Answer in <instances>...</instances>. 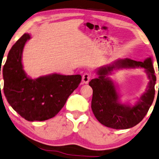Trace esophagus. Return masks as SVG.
Returning a JSON list of instances; mask_svg holds the SVG:
<instances>
[{"label": "esophagus", "instance_id": "esophagus-1", "mask_svg": "<svg viewBox=\"0 0 159 159\" xmlns=\"http://www.w3.org/2000/svg\"><path fill=\"white\" fill-rule=\"evenodd\" d=\"M92 75L89 72H85L84 75H82V82L84 83V84H87L88 82H89L90 79H91Z\"/></svg>", "mask_w": 159, "mask_h": 159}]
</instances>
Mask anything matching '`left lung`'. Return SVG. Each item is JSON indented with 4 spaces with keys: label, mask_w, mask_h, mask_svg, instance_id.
<instances>
[{
    "label": "left lung",
    "mask_w": 159,
    "mask_h": 159,
    "mask_svg": "<svg viewBox=\"0 0 159 159\" xmlns=\"http://www.w3.org/2000/svg\"><path fill=\"white\" fill-rule=\"evenodd\" d=\"M123 68H143L150 80L146 92L134 106L120 103L113 82L107 77L113 70ZM154 73L151 57L143 62L129 58L119 59L111 65L100 67L97 71L99 77L89 82L93 89L92 109L97 120L105 126L114 129H126L138 124L144 118L154 99Z\"/></svg>",
    "instance_id": "left-lung-1"
}]
</instances>
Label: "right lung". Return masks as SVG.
<instances>
[{"label": "right lung", "mask_w": 159, "mask_h": 159, "mask_svg": "<svg viewBox=\"0 0 159 159\" xmlns=\"http://www.w3.org/2000/svg\"><path fill=\"white\" fill-rule=\"evenodd\" d=\"M30 35L25 33L14 44L3 67V92L17 113L30 121L54 117L82 80L80 75L54 74L31 79L23 70L22 54Z\"/></svg>", "instance_id": "1"}]
</instances>
